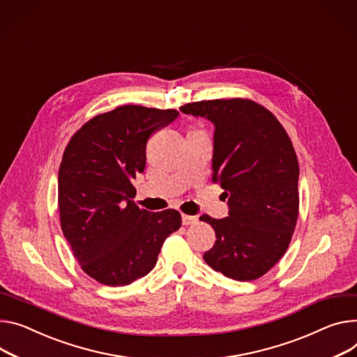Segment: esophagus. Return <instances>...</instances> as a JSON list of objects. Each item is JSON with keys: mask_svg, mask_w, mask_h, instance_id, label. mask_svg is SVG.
Returning <instances> with one entry per match:
<instances>
[{"mask_svg": "<svg viewBox=\"0 0 357 357\" xmlns=\"http://www.w3.org/2000/svg\"><path fill=\"white\" fill-rule=\"evenodd\" d=\"M181 218H183V225H184V226H190V225H195V223H197V217H196V215L183 214V215H181Z\"/></svg>", "mask_w": 357, "mask_h": 357, "instance_id": "esophagus-1", "label": "esophagus"}]
</instances>
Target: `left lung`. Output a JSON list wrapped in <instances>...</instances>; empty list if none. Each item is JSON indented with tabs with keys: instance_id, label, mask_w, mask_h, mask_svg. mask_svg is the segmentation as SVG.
<instances>
[{
	"instance_id": "8db88e82",
	"label": "left lung",
	"mask_w": 357,
	"mask_h": 357,
	"mask_svg": "<svg viewBox=\"0 0 357 357\" xmlns=\"http://www.w3.org/2000/svg\"><path fill=\"white\" fill-rule=\"evenodd\" d=\"M181 112L214 123L213 183L225 190L229 217L203 214L215 233L206 263L225 276L261 278L286 253L298 215V161L280 121L249 98L184 104Z\"/></svg>"
}]
</instances>
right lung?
Listing matches in <instances>:
<instances>
[{
    "instance_id": "add662e5",
    "label": "right lung",
    "mask_w": 357,
    "mask_h": 357,
    "mask_svg": "<svg viewBox=\"0 0 357 357\" xmlns=\"http://www.w3.org/2000/svg\"><path fill=\"white\" fill-rule=\"evenodd\" d=\"M177 117V109L121 105L81 126L64 150L61 230L79 267L101 284L127 286L147 276L164 240L181 226L177 210L151 213L132 202L149 139Z\"/></svg>"
}]
</instances>
